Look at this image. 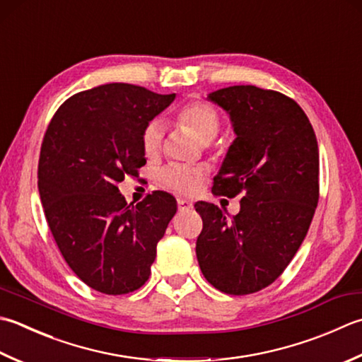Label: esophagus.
<instances>
[{
    "instance_id": "obj_1",
    "label": "esophagus",
    "mask_w": 362,
    "mask_h": 362,
    "mask_svg": "<svg viewBox=\"0 0 362 362\" xmlns=\"http://www.w3.org/2000/svg\"><path fill=\"white\" fill-rule=\"evenodd\" d=\"M177 205H179V210L180 211H185V210L193 209V202L188 201V199H177Z\"/></svg>"
}]
</instances>
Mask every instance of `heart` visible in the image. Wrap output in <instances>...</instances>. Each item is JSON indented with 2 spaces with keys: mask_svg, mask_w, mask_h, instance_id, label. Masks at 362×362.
Segmentation results:
<instances>
[{
  "mask_svg": "<svg viewBox=\"0 0 362 362\" xmlns=\"http://www.w3.org/2000/svg\"><path fill=\"white\" fill-rule=\"evenodd\" d=\"M177 122L194 134L204 144H209L216 136L219 130V117L214 106L205 102H191L183 106L177 115ZM163 141V127L157 120L148 124L144 132L141 143L146 157L155 158L160 153ZM160 179L163 185L171 188L180 194H193L197 191L202 180V171L197 168L175 166L165 169Z\"/></svg>",
  "mask_w": 362,
  "mask_h": 362,
  "instance_id": "b5f03b06",
  "label": "heart"
}]
</instances>
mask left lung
<instances>
[{
    "label": "left lung",
    "mask_w": 362,
    "mask_h": 362,
    "mask_svg": "<svg viewBox=\"0 0 362 362\" xmlns=\"http://www.w3.org/2000/svg\"><path fill=\"white\" fill-rule=\"evenodd\" d=\"M207 100L228 112L235 133L211 193L243 197L230 220L228 210L196 202L204 223L196 256L218 290L254 293L279 278L306 238L318 202L317 138L300 105L276 90L229 86Z\"/></svg>",
    "instance_id": "left-lung-1"
}]
</instances>
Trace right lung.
<instances>
[{
	"label": "right lung",
	"instance_id": "obj_1",
	"mask_svg": "<svg viewBox=\"0 0 362 362\" xmlns=\"http://www.w3.org/2000/svg\"><path fill=\"white\" fill-rule=\"evenodd\" d=\"M174 98L103 84L64 102L47 129L39 158L45 218L67 265L97 292L124 295L144 284L177 211L165 191L129 205L117 188L146 165L143 132Z\"/></svg>",
	"mask_w": 362,
	"mask_h": 362
}]
</instances>
